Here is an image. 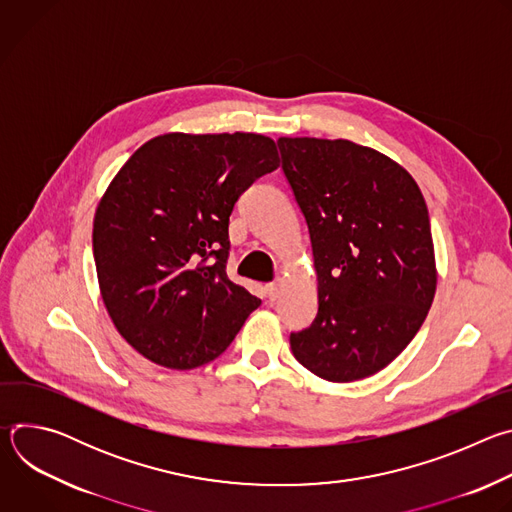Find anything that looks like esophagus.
<instances>
[{"label":"esophagus","mask_w":512,"mask_h":512,"mask_svg":"<svg viewBox=\"0 0 512 512\" xmlns=\"http://www.w3.org/2000/svg\"><path fill=\"white\" fill-rule=\"evenodd\" d=\"M281 289H283V281H281V279L269 283V285H267V298H269L271 302L277 300V298L281 296Z\"/></svg>","instance_id":"1"}]
</instances>
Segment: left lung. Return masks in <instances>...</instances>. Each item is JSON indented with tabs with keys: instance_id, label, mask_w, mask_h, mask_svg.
<instances>
[{
	"instance_id": "8db88e82",
	"label": "left lung",
	"mask_w": 512,
	"mask_h": 512,
	"mask_svg": "<svg viewBox=\"0 0 512 512\" xmlns=\"http://www.w3.org/2000/svg\"><path fill=\"white\" fill-rule=\"evenodd\" d=\"M277 145L318 275V316L289 336L291 352L320 379H367L405 350L435 296L423 194L403 166L354 141L279 137Z\"/></svg>"
}]
</instances>
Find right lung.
Masks as SVG:
<instances>
[{
    "instance_id": "add662e5",
    "label": "right lung",
    "mask_w": 512,
    "mask_h": 512,
    "mask_svg": "<svg viewBox=\"0 0 512 512\" xmlns=\"http://www.w3.org/2000/svg\"><path fill=\"white\" fill-rule=\"evenodd\" d=\"M279 166L259 133H164L123 164L93 221V255L117 332L188 371L223 354L261 300L227 277L229 216Z\"/></svg>"
}]
</instances>
